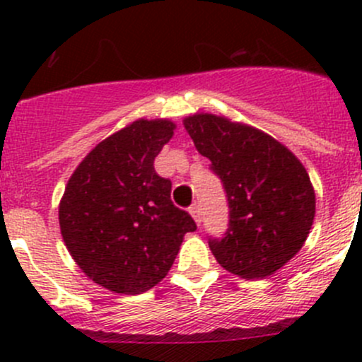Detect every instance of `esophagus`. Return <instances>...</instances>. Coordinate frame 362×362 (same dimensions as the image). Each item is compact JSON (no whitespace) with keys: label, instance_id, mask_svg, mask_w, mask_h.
I'll list each match as a JSON object with an SVG mask.
<instances>
[{"label":"esophagus","instance_id":"obj_1","mask_svg":"<svg viewBox=\"0 0 362 362\" xmlns=\"http://www.w3.org/2000/svg\"><path fill=\"white\" fill-rule=\"evenodd\" d=\"M189 214L192 215V218L196 221V224H199V222H202V210H199L198 203H194L191 208H189Z\"/></svg>","mask_w":362,"mask_h":362}]
</instances>
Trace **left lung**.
Segmentation results:
<instances>
[{
  "mask_svg": "<svg viewBox=\"0 0 362 362\" xmlns=\"http://www.w3.org/2000/svg\"><path fill=\"white\" fill-rule=\"evenodd\" d=\"M184 126L228 196L229 228L208 242L211 254L242 279L273 275L301 250L315 217L305 166L264 131L228 117L194 113Z\"/></svg>",
  "mask_w": 362,
  "mask_h": 362,
  "instance_id": "obj_1",
  "label": "left lung"
}]
</instances>
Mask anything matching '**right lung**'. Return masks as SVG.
<instances>
[{"label":"right lung","mask_w":362,"mask_h":362,"mask_svg":"<svg viewBox=\"0 0 362 362\" xmlns=\"http://www.w3.org/2000/svg\"><path fill=\"white\" fill-rule=\"evenodd\" d=\"M175 122L138 119L96 145L69 177L59 203L64 245L98 286L141 294L168 275L185 233L187 211L171 202V182L154 159Z\"/></svg>","instance_id":"obj_1"}]
</instances>
